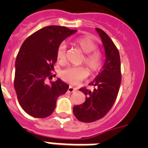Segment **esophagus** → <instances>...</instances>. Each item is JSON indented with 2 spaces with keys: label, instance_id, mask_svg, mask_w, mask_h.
Instances as JSON below:
<instances>
[{
  "label": "esophagus",
  "instance_id": "1",
  "mask_svg": "<svg viewBox=\"0 0 148 148\" xmlns=\"http://www.w3.org/2000/svg\"><path fill=\"white\" fill-rule=\"evenodd\" d=\"M77 89L76 88H73V87H71V86H70L69 88H68V90H67V91L69 93H74V91H76Z\"/></svg>",
  "mask_w": 148,
  "mask_h": 148
}]
</instances>
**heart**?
<instances>
[{
  "label": "heart",
  "mask_w": 148,
  "mask_h": 148,
  "mask_svg": "<svg viewBox=\"0 0 148 148\" xmlns=\"http://www.w3.org/2000/svg\"><path fill=\"white\" fill-rule=\"evenodd\" d=\"M74 44L86 53L84 58V62L90 71L95 72L100 69L101 66V53L97 51V45L95 42L89 37L84 36L74 40ZM66 45L61 44L57 51V59L59 62H64L66 58ZM88 75V71L84 67H67L63 70L60 74L61 78L67 83L75 85L77 84Z\"/></svg>",
  "instance_id": "obj_1"
}]
</instances>
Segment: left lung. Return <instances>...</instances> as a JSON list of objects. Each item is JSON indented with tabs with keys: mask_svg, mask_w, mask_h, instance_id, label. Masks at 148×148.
Returning a JSON list of instances; mask_svg holds the SVG:
<instances>
[{
	"mask_svg": "<svg viewBox=\"0 0 148 148\" xmlns=\"http://www.w3.org/2000/svg\"><path fill=\"white\" fill-rule=\"evenodd\" d=\"M96 31L104 47L105 61L101 72L89 84L95 87L94 90L81 88L86 100L73 108L77 119L86 123L97 121L108 114L116 101L121 82L119 51L104 31L99 28Z\"/></svg>",
	"mask_w": 148,
	"mask_h": 148,
	"instance_id": "1",
	"label": "left lung"
}]
</instances>
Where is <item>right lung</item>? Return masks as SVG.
Listing matches in <instances>:
<instances>
[{
  "mask_svg": "<svg viewBox=\"0 0 148 148\" xmlns=\"http://www.w3.org/2000/svg\"><path fill=\"white\" fill-rule=\"evenodd\" d=\"M76 32L65 27L47 26L22 44L15 61L14 89L22 109L32 117L50 116L58 97L67 92L69 86L60 78L51 84H46V79L52 77L58 47Z\"/></svg>",
  "mask_w": 148,
  "mask_h": 148,
  "instance_id": "1",
  "label": "right lung"
}]
</instances>
